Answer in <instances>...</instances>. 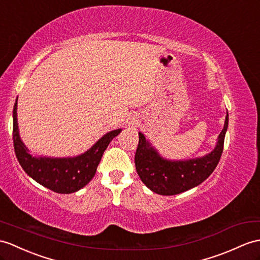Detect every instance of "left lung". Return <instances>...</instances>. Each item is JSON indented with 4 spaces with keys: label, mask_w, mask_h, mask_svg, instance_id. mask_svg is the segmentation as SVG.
Wrapping results in <instances>:
<instances>
[{
    "label": "left lung",
    "mask_w": 260,
    "mask_h": 260,
    "mask_svg": "<svg viewBox=\"0 0 260 260\" xmlns=\"http://www.w3.org/2000/svg\"><path fill=\"white\" fill-rule=\"evenodd\" d=\"M229 128V112L217 144L205 156L184 161L163 159L145 137L139 132V144L135 155L138 175L152 192L160 195H175L200 185L217 167L223 153L224 140Z\"/></svg>",
    "instance_id": "left-lung-1"
}]
</instances>
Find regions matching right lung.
<instances>
[{
	"instance_id": "obj_1",
	"label": "right lung",
	"mask_w": 260,
	"mask_h": 260,
	"mask_svg": "<svg viewBox=\"0 0 260 260\" xmlns=\"http://www.w3.org/2000/svg\"><path fill=\"white\" fill-rule=\"evenodd\" d=\"M17 99L13 109V143L21 167L31 179L56 193L69 194L87 185L96 174L97 167L110 141L121 129L106 134L85 153L74 157L31 156L18 135Z\"/></svg>"
}]
</instances>
